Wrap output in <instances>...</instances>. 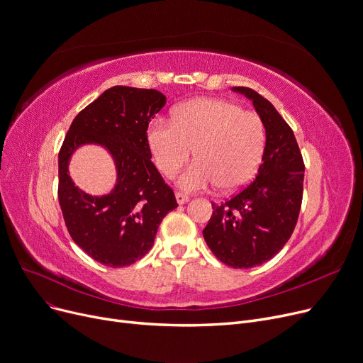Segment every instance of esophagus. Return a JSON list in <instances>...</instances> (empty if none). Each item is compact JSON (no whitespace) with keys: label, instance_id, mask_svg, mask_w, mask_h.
<instances>
[{"label":"esophagus","instance_id":"obj_1","mask_svg":"<svg viewBox=\"0 0 363 363\" xmlns=\"http://www.w3.org/2000/svg\"><path fill=\"white\" fill-rule=\"evenodd\" d=\"M175 197H177L178 204H185V203L189 200V197H188L186 194H184V193H177Z\"/></svg>","mask_w":363,"mask_h":363}]
</instances>
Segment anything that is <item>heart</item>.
Masks as SVG:
<instances>
[{"label": "heart", "mask_w": 363, "mask_h": 363, "mask_svg": "<svg viewBox=\"0 0 363 363\" xmlns=\"http://www.w3.org/2000/svg\"><path fill=\"white\" fill-rule=\"evenodd\" d=\"M148 147L167 178L193 156L196 163L179 175L185 191L218 185L230 193L249 184L260 164L264 126L259 114L219 99H196L178 106L172 122L157 119L148 128Z\"/></svg>", "instance_id": "obj_1"}]
</instances>
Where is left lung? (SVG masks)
Returning <instances> with one entry per match:
<instances>
[{
	"label": "left lung",
	"mask_w": 363,
	"mask_h": 363,
	"mask_svg": "<svg viewBox=\"0 0 363 363\" xmlns=\"http://www.w3.org/2000/svg\"><path fill=\"white\" fill-rule=\"evenodd\" d=\"M253 101L266 144L256 179L222 204L203 230L212 253L235 269L271 260L294 231L301 207L304 164L294 132L277 108L252 88L234 86Z\"/></svg>",
	"instance_id": "1"
}]
</instances>
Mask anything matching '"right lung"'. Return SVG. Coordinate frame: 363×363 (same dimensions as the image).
Segmentation results:
<instances>
[{
    "mask_svg": "<svg viewBox=\"0 0 363 363\" xmlns=\"http://www.w3.org/2000/svg\"><path fill=\"white\" fill-rule=\"evenodd\" d=\"M166 104L156 89L111 86L76 116L59 152V203L72 240L110 268L132 264L148 253L162 219L178 207L147 140L150 121ZM106 147L117 166L108 195L91 196L68 175L72 152L82 145Z\"/></svg>",
    "mask_w": 363,
    "mask_h": 363,
    "instance_id": "1",
    "label": "right lung"
}]
</instances>
